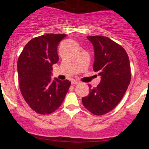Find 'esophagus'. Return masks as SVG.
<instances>
[{"instance_id":"34e87169","label":"esophagus","mask_w":149,"mask_h":149,"mask_svg":"<svg viewBox=\"0 0 149 149\" xmlns=\"http://www.w3.org/2000/svg\"><path fill=\"white\" fill-rule=\"evenodd\" d=\"M78 83H79V82H78V80H73V81L71 82V84L73 85H76L77 84H78Z\"/></svg>"}]
</instances>
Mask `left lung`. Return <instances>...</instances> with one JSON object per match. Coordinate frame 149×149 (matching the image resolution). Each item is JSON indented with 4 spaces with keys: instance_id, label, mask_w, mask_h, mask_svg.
I'll return each instance as SVG.
<instances>
[{
    "instance_id": "obj_1",
    "label": "left lung",
    "mask_w": 149,
    "mask_h": 149,
    "mask_svg": "<svg viewBox=\"0 0 149 149\" xmlns=\"http://www.w3.org/2000/svg\"><path fill=\"white\" fill-rule=\"evenodd\" d=\"M95 49L93 70L101 76L96 88L89 85L88 96L83 97V106L96 116L113 109L123 97L131 80L130 64L125 49L108 37L87 36Z\"/></svg>"
}]
</instances>
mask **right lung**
I'll list each match as a JSON object with an SVG mask.
<instances>
[{
	"mask_svg": "<svg viewBox=\"0 0 149 149\" xmlns=\"http://www.w3.org/2000/svg\"><path fill=\"white\" fill-rule=\"evenodd\" d=\"M66 34H45L31 39L17 61L19 85L24 99L37 113L49 114L62 104L71 85L68 80L51 79L59 61L57 45Z\"/></svg>",
	"mask_w": 149,
	"mask_h": 149,
	"instance_id": "right-lung-1",
	"label": "right lung"
}]
</instances>
